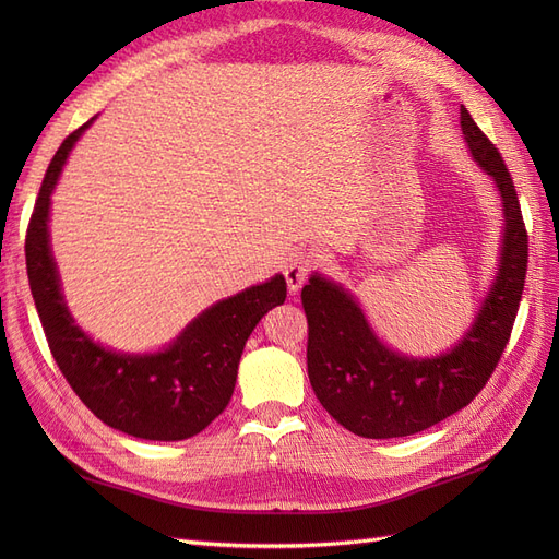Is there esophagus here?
<instances>
[{"label":"esophagus","mask_w":559,"mask_h":559,"mask_svg":"<svg viewBox=\"0 0 559 559\" xmlns=\"http://www.w3.org/2000/svg\"><path fill=\"white\" fill-rule=\"evenodd\" d=\"M317 267V259L312 251H294L284 263V280L289 292L296 294L302 284H306L308 275Z\"/></svg>","instance_id":"esophagus-1"}]
</instances>
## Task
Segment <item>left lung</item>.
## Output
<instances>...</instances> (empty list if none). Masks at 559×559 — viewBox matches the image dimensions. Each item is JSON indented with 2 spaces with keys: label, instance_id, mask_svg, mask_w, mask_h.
I'll return each mask as SVG.
<instances>
[{
  "label": "left lung",
  "instance_id": "left-lung-1",
  "mask_svg": "<svg viewBox=\"0 0 559 559\" xmlns=\"http://www.w3.org/2000/svg\"><path fill=\"white\" fill-rule=\"evenodd\" d=\"M460 118L471 156L499 186L506 222L497 280L462 341L433 359L403 357L378 341L343 286L319 275L302 286L310 384L337 425L364 438L411 436L462 411L492 378L515 324L530 253L518 191L499 148L464 107Z\"/></svg>",
  "mask_w": 559,
  "mask_h": 559
}]
</instances>
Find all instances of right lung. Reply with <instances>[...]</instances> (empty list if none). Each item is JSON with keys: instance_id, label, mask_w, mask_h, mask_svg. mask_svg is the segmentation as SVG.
<instances>
[{"instance_id": "obj_1", "label": "right lung", "mask_w": 559, "mask_h": 559, "mask_svg": "<svg viewBox=\"0 0 559 559\" xmlns=\"http://www.w3.org/2000/svg\"><path fill=\"white\" fill-rule=\"evenodd\" d=\"M91 123L93 118L56 151L29 216L25 261L32 298L60 373L97 419L144 441H183L224 413L247 337L267 310L282 306L286 282L275 275L218 300L156 354H121L93 343L64 306L48 240L50 193L72 146Z\"/></svg>"}]
</instances>
